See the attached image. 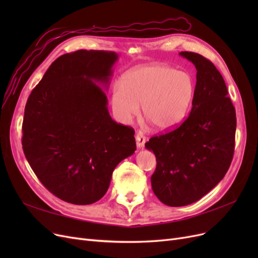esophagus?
<instances>
[{"mask_svg":"<svg viewBox=\"0 0 258 258\" xmlns=\"http://www.w3.org/2000/svg\"><path fill=\"white\" fill-rule=\"evenodd\" d=\"M136 140H137V146H138V148H143L144 144L146 142L145 136L143 134H141V132H138L137 136H136Z\"/></svg>","mask_w":258,"mask_h":258,"instance_id":"esophagus-1","label":"esophagus"}]
</instances>
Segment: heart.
Here are the masks:
<instances>
[{
	"label": "heart",
	"mask_w": 258,
	"mask_h": 258,
	"mask_svg": "<svg viewBox=\"0 0 258 258\" xmlns=\"http://www.w3.org/2000/svg\"><path fill=\"white\" fill-rule=\"evenodd\" d=\"M191 75L172 67L148 64L131 70L112 90V108L116 118L127 123L140 113L155 128L168 131L181 123L195 97Z\"/></svg>",
	"instance_id": "heart-1"
}]
</instances>
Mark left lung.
Wrapping results in <instances>:
<instances>
[{"instance_id": "left-lung-1", "label": "left lung", "mask_w": 258, "mask_h": 258, "mask_svg": "<svg viewBox=\"0 0 258 258\" xmlns=\"http://www.w3.org/2000/svg\"><path fill=\"white\" fill-rule=\"evenodd\" d=\"M179 54L197 70L191 111L181 126L145 143L157 160L153 191L169 207L194 204L222 181L233 157L237 126L236 110L215 66L196 52Z\"/></svg>"}]
</instances>
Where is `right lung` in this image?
I'll return each instance as SVG.
<instances>
[{"label": "right lung", "instance_id": "obj_1", "mask_svg": "<svg viewBox=\"0 0 258 258\" xmlns=\"http://www.w3.org/2000/svg\"><path fill=\"white\" fill-rule=\"evenodd\" d=\"M118 54L77 50L54 60L28 98L22 148L41 183L73 205L108 189L118 163L137 150L135 130L114 121L107 89Z\"/></svg>", "mask_w": 258, "mask_h": 258}]
</instances>
